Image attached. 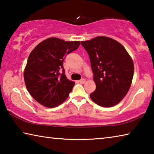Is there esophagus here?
<instances>
[{
  "mask_svg": "<svg viewBox=\"0 0 154 154\" xmlns=\"http://www.w3.org/2000/svg\"><path fill=\"white\" fill-rule=\"evenodd\" d=\"M79 82L82 83V84H83V83L85 82V79H82L81 80H79Z\"/></svg>",
  "mask_w": 154,
  "mask_h": 154,
  "instance_id": "esophagus-1",
  "label": "esophagus"
}]
</instances>
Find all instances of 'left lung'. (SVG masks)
<instances>
[{
    "label": "left lung",
    "instance_id": "8db88e82",
    "mask_svg": "<svg viewBox=\"0 0 154 154\" xmlns=\"http://www.w3.org/2000/svg\"><path fill=\"white\" fill-rule=\"evenodd\" d=\"M90 57L96 90L90 95L98 105L111 107L122 101L130 89L133 60L118 41L99 36L82 41Z\"/></svg>",
    "mask_w": 154,
    "mask_h": 154
}]
</instances>
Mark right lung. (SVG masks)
<instances>
[{
    "label": "right lung",
    "mask_w": 154,
    "mask_h": 154,
    "mask_svg": "<svg viewBox=\"0 0 154 154\" xmlns=\"http://www.w3.org/2000/svg\"><path fill=\"white\" fill-rule=\"evenodd\" d=\"M79 45V41L51 37L38 43L30 52L24 71V82L28 92L41 105L56 107L69 97L75 82L67 79L63 61Z\"/></svg>",
    "instance_id": "obj_1"
}]
</instances>
